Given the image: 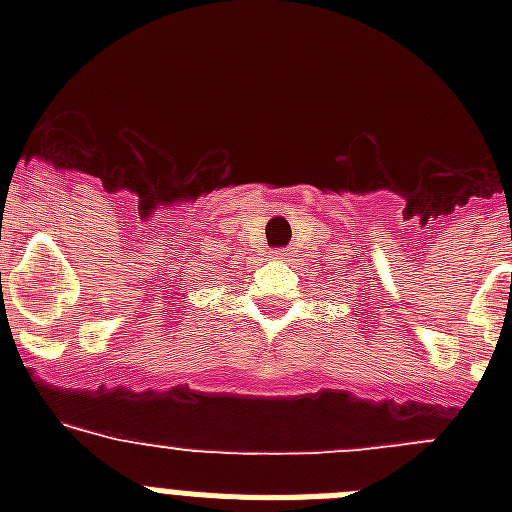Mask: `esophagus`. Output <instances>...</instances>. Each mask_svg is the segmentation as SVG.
I'll return each mask as SVG.
<instances>
[{"mask_svg": "<svg viewBox=\"0 0 512 512\" xmlns=\"http://www.w3.org/2000/svg\"><path fill=\"white\" fill-rule=\"evenodd\" d=\"M271 256H274V259H287L289 253H287V248H277V251H269Z\"/></svg>", "mask_w": 512, "mask_h": 512, "instance_id": "esophagus-1", "label": "esophagus"}]
</instances>
